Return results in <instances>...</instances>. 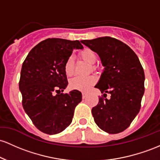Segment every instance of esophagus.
<instances>
[{
	"mask_svg": "<svg viewBox=\"0 0 160 160\" xmlns=\"http://www.w3.org/2000/svg\"><path fill=\"white\" fill-rule=\"evenodd\" d=\"M87 96H88V93L85 92V91H83V92H82V98H83V99H85Z\"/></svg>",
	"mask_w": 160,
	"mask_h": 160,
	"instance_id": "obj_1",
	"label": "esophagus"
}]
</instances>
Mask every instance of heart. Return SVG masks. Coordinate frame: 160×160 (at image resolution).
Masks as SVG:
<instances>
[{"label": "heart", "mask_w": 160, "mask_h": 160, "mask_svg": "<svg viewBox=\"0 0 160 160\" xmlns=\"http://www.w3.org/2000/svg\"><path fill=\"white\" fill-rule=\"evenodd\" d=\"M80 57L89 64H94L96 62L97 56L94 51L90 48H84L79 53ZM64 70L67 76H71L74 72V60L73 57H68L65 64H64ZM96 82V78L93 75L87 77L77 76L72 78L69 82V86L71 88L79 90V91H86L89 89Z\"/></svg>", "instance_id": "obj_1"}]
</instances>
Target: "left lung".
I'll return each mask as SVG.
<instances>
[{
    "label": "left lung",
    "mask_w": 160,
    "mask_h": 160,
    "mask_svg": "<svg viewBox=\"0 0 160 160\" xmlns=\"http://www.w3.org/2000/svg\"><path fill=\"white\" fill-rule=\"evenodd\" d=\"M81 42L99 55L104 66L95 88L111 94L109 99L100 98L92 108L95 123L109 134L123 132L139 112L144 93V72L139 59L127 44L114 38Z\"/></svg>",
    "instance_id": "8db88e82"
}]
</instances>
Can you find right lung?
Wrapping results in <instances>:
<instances>
[{
    "instance_id": "obj_1",
    "label": "right lung",
    "mask_w": 160,
    "mask_h": 160,
    "mask_svg": "<svg viewBox=\"0 0 160 160\" xmlns=\"http://www.w3.org/2000/svg\"><path fill=\"white\" fill-rule=\"evenodd\" d=\"M82 48L78 40L48 38L34 47L23 62L19 84L23 109L44 133L56 134L65 130L82 101L78 90L61 92L68 85L64 64L73 50Z\"/></svg>"
}]
</instances>
